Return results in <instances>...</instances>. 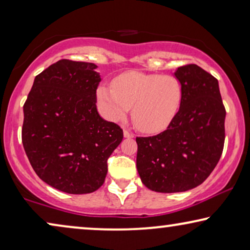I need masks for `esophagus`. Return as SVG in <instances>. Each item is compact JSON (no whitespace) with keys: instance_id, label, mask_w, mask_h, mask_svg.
<instances>
[{"instance_id":"1","label":"esophagus","mask_w":250,"mask_h":250,"mask_svg":"<svg viewBox=\"0 0 250 250\" xmlns=\"http://www.w3.org/2000/svg\"><path fill=\"white\" fill-rule=\"evenodd\" d=\"M124 138L132 139V138H134V134H133V133H131L129 131H127V129H124Z\"/></svg>"}]
</instances>
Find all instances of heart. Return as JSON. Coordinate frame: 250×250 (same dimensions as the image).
I'll return each mask as SVG.
<instances>
[{"mask_svg":"<svg viewBox=\"0 0 250 250\" xmlns=\"http://www.w3.org/2000/svg\"><path fill=\"white\" fill-rule=\"evenodd\" d=\"M182 86L170 75L126 71L97 90L99 109L109 122H121L132 107V119L140 131L157 134L175 119L182 104Z\"/></svg>","mask_w":250,"mask_h":250,"instance_id":"obj_1","label":"heart"}]
</instances>
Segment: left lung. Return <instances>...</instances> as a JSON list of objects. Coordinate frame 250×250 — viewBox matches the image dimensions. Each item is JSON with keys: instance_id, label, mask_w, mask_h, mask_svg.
Instances as JSON below:
<instances>
[{"instance_id": "obj_1", "label": "left lung", "mask_w": 250, "mask_h": 250, "mask_svg": "<svg viewBox=\"0 0 250 250\" xmlns=\"http://www.w3.org/2000/svg\"><path fill=\"white\" fill-rule=\"evenodd\" d=\"M182 104L166 131L136 138V168L148 189L183 192L200 186L217 165L225 139L218 81L197 64L179 67Z\"/></svg>"}]
</instances>
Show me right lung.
I'll list each match as a JSON object with an SVG mask.
<instances>
[{"instance_id": "obj_1", "label": "right lung", "mask_w": 250, "mask_h": 250, "mask_svg": "<svg viewBox=\"0 0 250 250\" xmlns=\"http://www.w3.org/2000/svg\"><path fill=\"white\" fill-rule=\"evenodd\" d=\"M95 68L59 60L37 75L23 104L22 145L30 165L41 180L66 193L98 190L123 140V129L98 112L101 76Z\"/></svg>"}]
</instances>
